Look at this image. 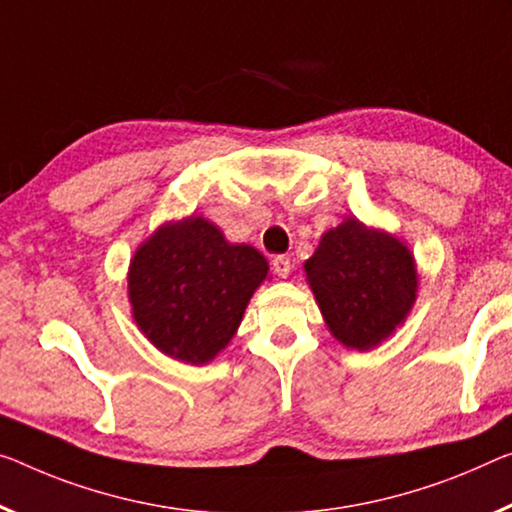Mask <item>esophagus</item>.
<instances>
[{
    "label": "esophagus",
    "instance_id": "1",
    "mask_svg": "<svg viewBox=\"0 0 512 512\" xmlns=\"http://www.w3.org/2000/svg\"><path fill=\"white\" fill-rule=\"evenodd\" d=\"M290 258L288 256H274L272 258V270L277 272V277H281V279H286L288 274H290Z\"/></svg>",
    "mask_w": 512,
    "mask_h": 512
}]
</instances>
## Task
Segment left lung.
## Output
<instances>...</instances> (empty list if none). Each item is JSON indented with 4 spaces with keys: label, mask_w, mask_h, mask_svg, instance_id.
Returning a JSON list of instances; mask_svg holds the SVG:
<instances>
[{
    "label": "left lung",
    "mask_w": 512,
    "mask_h": 512,
    "mask_svg": "<svg viewBox=\"0 0 512 512\" xmlns=\"http://www.w3.org/2000/svg\"><path fill=\"white\" fill-rule=\"evenodd\" d=\"M304 272L329 332L352 350H371L396 332L419 286L412 251L355 217L322 235Z\"/></svg>",
    "instance_id": "obj_1"
}]
</instances>
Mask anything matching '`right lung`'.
Instances as JSON below:
<instances>
[{
  "label": "right lung",
  "mask_w": 512,
  "mask_h": 512,
  "mask_svg": "<svg viewBox=\"0 0 512 512\" xmlns=\"http://www.w3.org/2000/svg\"><path fill=\"white\" fill-rule=\"evenodd\" d=\"M267 270L261 251L226 242L208 219L162 224L130 261L132 318L164 355L208 364L238 332Z\"/></svg>",
  "instance_id": "1"
}]
</instances>
